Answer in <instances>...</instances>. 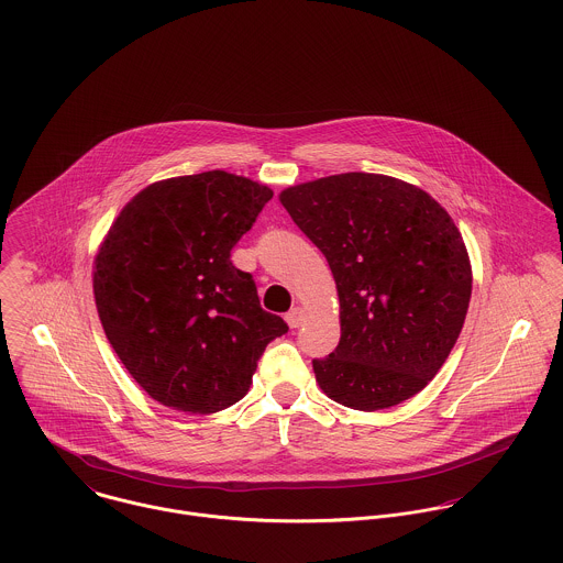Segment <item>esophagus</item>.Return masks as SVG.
<instances>
[{
    "mask_svg": "<svg viewBox=\"0 0 563 563\" xmlns=\"http://www.w3.org/2000/svg\"><path fill=\"white\" fill-rule=\"evenodd\" d=\"M286 322H288L292 329H297V327L303 322V310H301V308H292V310L286 314Z\"/></svg>",
    "mask_w": 563,
    "mask_h": 563,
    "instance_id": "34e87169",
    "label": "esophagus"
}]
</instances>
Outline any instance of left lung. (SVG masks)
I'll return each mask as SVG.
<instances>
[{
	"mask_svg": "<svg viewBox=\"0 0 563 563\" xmlns=\"http://www.w3.org/2000/svg\"><path fill=\"white\" fill-rule=\"evenodd\" d=\"M321 249L340 299V342L312 360L322 393L375 411L418 395L460 338L473 273L460 230L424 190L342 173L279 195Z\"/></svg>",
	"mask_w": 563,
	"mask_h": 563,
	"instance_id": "obj_1",
	"label": "left lung"
}]
</instances>
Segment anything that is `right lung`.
Segmentation results:
<instances>
[{
    "label": "right lung",
    "instance_id": "1",
    "mask_svg": "<svg viewBox=\"0 0 563 563\" xmlns=\"http://www.w3.org/2000/svg\"><path fill=\"white\" fill-rule=\"evenodd\" d=\"M273 190L225 170L156 181L117 217L92 290L114 353L156 401L214 413L241 401L282 317L232 262Z\"/></svg>",
    "mask_w": 563,
    "mask_h": 563
}]
</instances>
